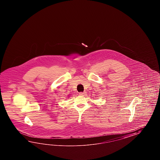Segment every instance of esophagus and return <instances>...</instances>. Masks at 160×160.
I'll use <instances>...</instances> for the list:
<instances>
[{"label": "esophagus", "mask_w": 160, "mask_h": 160, "mask_svg": "<svg viewBox=\"0 0 160 160\" xmlns=\"http://www.w3.org/2000/svg\"><path fill=\"white\" fill-rule=\"evenodd\" d=\"M79 94L80 95L84 96V95H86V92H81L79 93Z\"/></svg>", "instance_id": "obj_1"}]
</instances>
